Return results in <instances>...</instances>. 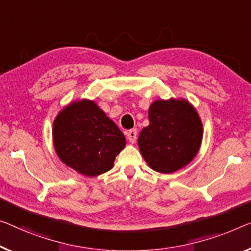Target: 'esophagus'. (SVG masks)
<instances>
[{"instance_id": "obj_1", "label": "esophagus", "mask_w": 251, "mask_h": 251, "mask_svg": "<svg viewBox=\"0 0 251 251\" xmlns=\"http://www.w3.org/2000/svg\"><path fill=\"white\" fill-rule=\"evenodd\" d=\"M136 136H137V130L136 129H130L127 132V140L129 141V143L134 144L136 141Z\"/></svg>"}]
</instances>
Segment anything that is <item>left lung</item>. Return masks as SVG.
I'll use <instances>...</instances> for the list:
<instances>
[{"instance_id":"obj_1","label":"left lung","mask_w":251,"mask_h":251,"mask_svg":"<svg viewBox=\"0 0 251 251\" xmlns=\"http://www.w3.org/2000/svg\"><path fill=\"white\" fill-rule=\"evenodd\" d=\"M150 124L138 135V148L149 167L173 174L195 158L203 138V124L186 99L155 100L149 108Z\"/></svg>"}]
</instances>
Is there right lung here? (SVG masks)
I'll use <instances>...</instances> for the list:
<instances>
[{"mask_svg":"<svg viewBox=\"0 0 251 251\" xmlns=\"http://www.w3.org/2000/svg\"><path fill=\"white\" fill-rule=\"evenodd\" d=\"M53 142L61 161L78 174L96 177L109 171L126 140L95 101H73L53 123Z\"/></svg>","mask_w":251,"mask_h":251,"instance_id":"add662e5","label":"right lung"}]
</instances>
